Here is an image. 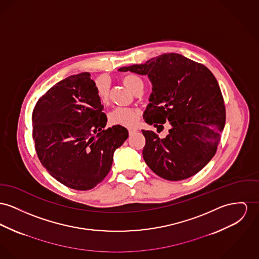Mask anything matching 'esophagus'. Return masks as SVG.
<instances>
[{
	"label": "esophagus",
	"instance_id": "obj_1",
	"mask_svg": "<svg viewBox=\"0 0 259 259\" xmlns=\"http://www.w3.org/2000/svg\"><path fill=\"white\" fill-rule=\"evenodd\" d=\"M137 131H138V130H137V128H135V127H133V128H128V134H130V135H133V134H135Z\"/></svg>",
	"mask_w": 259,
	"mask_h": 259
}]
</instances>
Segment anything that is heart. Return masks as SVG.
Here are the masks:
<instances>
[{
    "instance_id": "b5f03b06",
    "label": "heart",
    "mask_w": 259,
    "mask_h": 259,
    "mask_svg": "<svg viewBox=\"0 0 259 259\" xmlns=\"http://www.w3.org/2000/svg\"><path fill=\"white\" fill-rule=\"evenodd\" d=\"M122 83L131 89L133 92L138 87V84H141L140 78L136 75H125L121 78ZM95 90L96 95L99 100L103 104H106L109 100V85L108 82L99 77L95 81ZM139 120V112L130 108H117L115 109L109 116V121L114 125H121L126 127H132L138 123Z\"/></svg>"
}]
</instances>
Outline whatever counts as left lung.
<instances>
[{
  "label": "left lung",
  "mask_w": 259,
  "mask_h": 259,
  "mask_svg": "<svg viewBox=\"0 0 259 259\" xmlns=\"http://www.w3.org/2000/svg\"><path fill=\"white\" fill-rule=\"evenodd\" d=\"M118 70L148 76L152 92L143 119L158 133L163 123L171 124L165 138L142 131L147 166L168 181L188 179L205 167L216 153L226 121L223 96L213 73L176 53Z\"/></svg>",
  "instance_id": "obj_1"
}]
</instances>
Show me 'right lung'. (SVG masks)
Returning <instances> with one entry per match:
<instances>
[{
  "instance_id": "right-lung-1",
  "label": "right lung",
  "mask_w": 259,
  "mask_h": 259,
  "mask_svg": "<svg viewBox=\"0 0 259 259\" xmlns=\"http://www.w3.org/2000/svg\"><path fill=\"white\" fill-rule=\"evenodd\" d=\"M89 72L51 87L35 106L33 140L43 167L61 184L87 190L110 172L114 152L128 138L121 125L104 130L107 117Z\"/></svg>"
}]
</instances>
